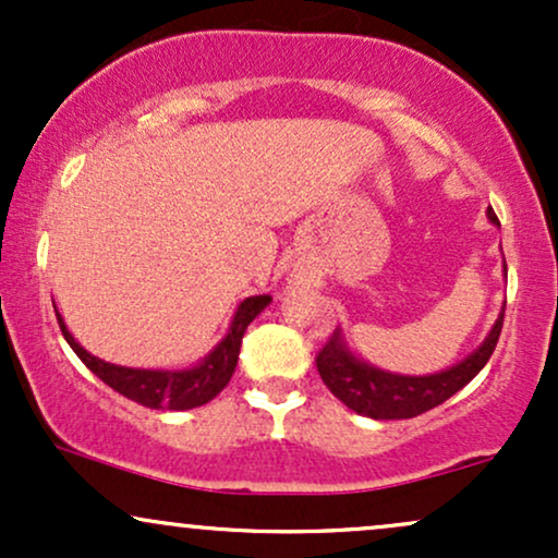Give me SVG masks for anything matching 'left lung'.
Wrapping results in <instances>:
<instances>
[{"label":"left lung","instance_id":"obj_1","mask_svg":"<svg viewBox=\"0 0 558 558\" xmlns=\"http://www.w3.org/2000/svg\"><path fill=\"white\" fill-rule=\"evenodd\" d=\"M488 217L493 222H498V217L493 213H488ZM501 328L504 310L496 325H493L490 336L485 338V343L480 345L475 354H470L464 362L446 369V373L425 377L390 375L369 367V364L356 360L354 354H349L338 332H332L323 349L317 351L315 364L330 393L341 399L349 409H354L356 414L373 420H409L430 412L433 407H438V403L451 399L457 390H462L488 364L493 351H496Z\"/></svg>","mask_w":558,"mask_h":558}]
</instances>
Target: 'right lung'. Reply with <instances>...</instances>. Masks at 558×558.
<instances>
[{
	"label": "right lung",
	"instance_id": "1",
	"mask_svg": "<svg viewBox=\"0 0 558 558\" xmlns=\"http://www.w3.org/2000/svg\"><path fill=\"white\" fill-rule=\"evenodd\" d=\"M267 304H270V296H248L246 301H241L239 312H235L233 323H230L228 336L217 343L213 354L198 364V367L181 369V373H165V369H131L96 360V356L88 354V351L70 336L60 312H57V323H60V330L70 343V349L78 354V360L86 364L101 383H107V386L118 390V393H123L125 399L144 403V407L149 409H175V412H181V409H194L213 401L215 396L228 386L230 377L235 373V364H239L243 332H246L248 323H252Z\"/></svg>",
	"mask_w": 558,
	"mask_h": 558
}]
</instances>
